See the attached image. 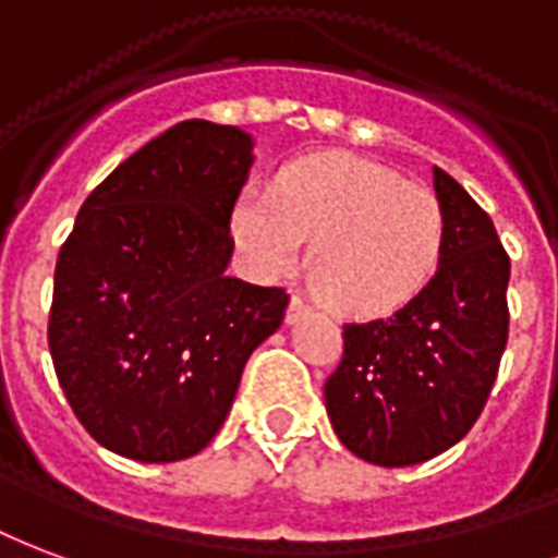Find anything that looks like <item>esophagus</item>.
<instances>
[{
  "mask_svg": "<svg viewBox=\"0 0 558 558\" xmlns=\"http://www.w3.org/2000/svg\"><path fill=\"white\" fill-rule=\"evenodd\" d=\"M308 306L300 300V296H291V303H288V312H284V320L288 324H296L300 318H306Z\"/></svg>",
  "mask_w": 558,
  "mask_h": 558,
  "instance_id": "esophagus-1",
  "label": "esophagus"
}]
</instances>
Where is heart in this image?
Wrapping results in <instances>:
<instances>
[{
  "label": "heart",
  "mask_w": 558,
  "mask_h": 558,
  "mask_svg": "<svg viewBox=\"0 0 558 558\" xmlns=\"http://www.w3.org/2000/svg\"><path fill=\"white\" fill-rule=\"evenodd\" d=\"M231 234L258 279H279L308 243V274L341 315L396 312L437 274L446 210L428 186L353 154H318L284 166L274 190L246 186Z\"/></svg>",
  "instance_id": "1"
}]
</instances>
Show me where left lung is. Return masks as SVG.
<instances>
[{
    "label": "left lung",
    "instance_id": "obj_1",
    "mask_svg": "<svg viewBox=\"0 0 558 558\" xmlns=\"http://www.w3.org/2000/svg\"><path fill=\"white\" fill-rule=\"evenodd\" d=\"M434 190L446 210L437 274L392 318L348 324L324 384L339 440L377 466L430 461L466 437L508 341L511 262L494 219L437 166Z\"/></svg>",
    "mask_w": 558,
    "mask_h": 558
}]
</instances>
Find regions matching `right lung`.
<instances>
[{
	"label": "right lung",
	"mask_w": 558,
	"mask_h": 558,
	"mask_svg": "<svg viewBox=\"0 0 558 558\" xmlns=\"http://www.w3.org/2000/svg\"><path fill=\"white\" fill-rule=\"evenodd\" d=\"M250 166V133L181 121L95 186L62 243L52 365L83 428L116 454L169 463L205 449L250 353L282 324V288L226 276Z\"/></svg>",
	"instance_id": "add662e5"
}]
</instances>
